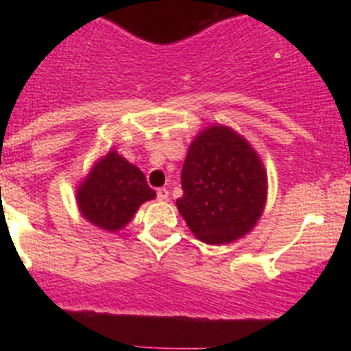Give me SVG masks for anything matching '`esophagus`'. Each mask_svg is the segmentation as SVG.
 <instances>
[{
	"label": "esophagus",
	"mask_w": 351,
	"mask_h": 351,
	"mask_svg": "<svg viewBox=\"0 0 351 351\" xmlns=\"http://www.w3.org/2000/svg\"><path fill=\"white\" fill-rule=\"evenodd\" d=\"M156 198H158V200H161V202H165V200H169V190H167V188H158V190H156Z\"/></svg>",
	"instance_id": "1"
}]
</instances>
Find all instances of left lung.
Masks as SVG:
<instances>
[{
    "mask_svg": "<svg viewBox=\"0 0 351 351\" xmlns=\"http://www.w3.org/2000/svg\"><path fill=\"white\" fill-rule=\"evenodd\" d=\"M178 209L197 239L225 244L255 226L265 206L267 178L241 135L210 126L191 142L181 172Z\"/></svg>",
    "mask_w": 351,
    "mask_h": 351,
    "instance_id": "1",
    "label": "left lung"
}]
</instances>
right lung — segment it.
I'll return each mask as SVG.
<instances>
[{
  "label": "right lung",
  "mask_w": 351,
  "mask_h": 351,
  "mask_svg": "<svg viewBox=\"0 0 351 351\" xmlns=\"http://www.w3.org/2000/svg\"><path fill=\"white\" fill-rule=\"evenodd\" d=\"M156 197L144 173L112 151L96 163L77 191L80 213L104 230H121L145 200Z\"/></svg>",
  "instance_id": "obj_1"
}]
</instances>
